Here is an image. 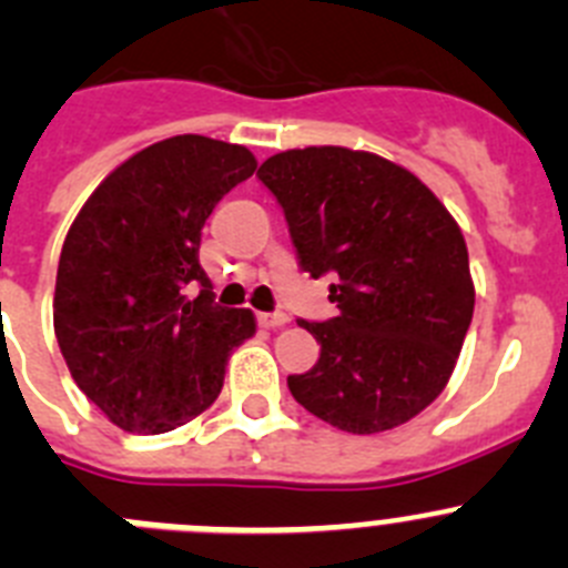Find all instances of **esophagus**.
<instances>
[{"label": "esophagus", "instance_id": "esophagus-1", "mask_svg": "<svg viewBox=\"0 0 568 568\" xmlns=\"http://www.w3.org/2000/svg\"><path fill=\"white\" fill-rule=\"evenodd\" d=\"M285 322H288V314H283V311H277V314H257V325L266 327V331H272V327H283Z\"/></svg>", "mask_w": 568, "mask_h": 568}]
</instances>
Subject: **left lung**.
Instances as JSON below:
<instances>
[{
	"label": "left lung",
	"mask_w": 568,
	"mask_h": 568,
	"mask_svg": "<svg viewBox=\"0 0 568 568\" xmlns=\"http://www.w3.org/2000/svg\"><path fill=\"white\" fill-rule=\"evenodd\" d=\"M302 272L331 274L338 316L300 327L320 362L288 375L296 404L349 434L404 426L445 389L474 316L468 246L452 212L400 164L338 145L260 164Z\"/></svg>",
	"instance_id": "8db88e82"
}]
</instances>
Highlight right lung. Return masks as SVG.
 <instances>
[{
  "instance_id": "1",
  "label": "right lung",
  "mask_w": 568,
  "mask_h": 568,
  "mask_svg": "<svg viewBox=\"0 0 568 568\" xmlns=\"http://www.w3.org/2000/svg\"><path fill=\"white\" fill-rule=\"evenodd\" d=\"M243 145L182 134L125 159L89 195L58 260V347L114 426L164 434L221 395L226 358L254 336L246 308L215 305L201 226L254 173Z\"/></svg>"
}]
</instances>
